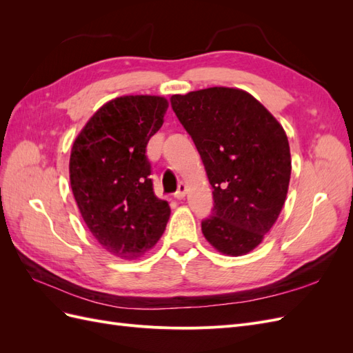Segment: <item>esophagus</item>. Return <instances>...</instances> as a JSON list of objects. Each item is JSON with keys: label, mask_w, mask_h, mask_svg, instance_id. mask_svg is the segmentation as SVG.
<instances>
[{"label": "esophagus", "mask_w": 353, "mask_h": 353, "mask_svg": "<svg viewBox=\"0 0 353 353\" xmlns=\"http://www.w3.org/2000/svg\"><path fill=\"white\" fill-rule=\"evenodd\" d=\"M185 194H187V185L184 183H179L178 190H176V193H175V199L183 200L185 197Z\"/></svg>", "instance_id": "obj_1"}]
</instances>
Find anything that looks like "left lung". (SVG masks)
I'll return each mask as SVG.
<instances>
[{"label": "left lung", "mask_w": 353, "mask_h": 353, "mask_svg": "<svg viewBox=\"0 0 353 353\" xmlns=\"http://www.w3.org/2000/svg\"><path fill=\"white\" fill-rule=\"evenodd\" d=\"M170 105L193 138L213 188L206 240L223 254L259 245L279 218L292 174L287 135L253 95L213 87L172 95Z\"/></svg>", "instance_id": "1"}]
</instances>
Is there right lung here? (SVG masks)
Segmentation results:
<instances>
[{"label": "right lung", "mask_w": 353, "mask_h": 353, "mask_svg": "<svg viewBox=\"0 0 353 353\" xmlns=\"http://www.w3.org/2000/svg\"><path fill=\"white\" fill-rule=\"evenodd\" d=\"M168 105L157 95L117 97L94 113L72 147L70 187L81 215L103 249L121 259L150 250L170 215L154 194L145 156Z\"/></svg>", "instance_id": "add662e5"}]
</instances>
